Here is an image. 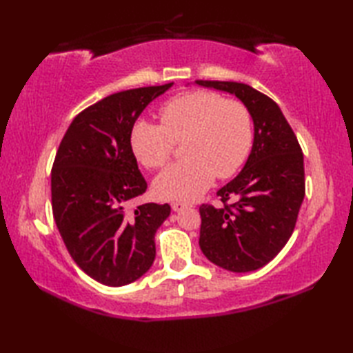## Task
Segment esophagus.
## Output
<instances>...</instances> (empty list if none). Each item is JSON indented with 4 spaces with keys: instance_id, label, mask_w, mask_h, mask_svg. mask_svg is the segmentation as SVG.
<instances>
[{
    "instance_id": "esophagus-1",
    "label": "esophagus",
    "mask_w": 353,
    "mask_h": 353,
    "mask_svg": "<svg viewBox=\"0 0 353 353\" xmlns=\"http://www.w3.org/2000/svg\"><path fill=\"white\" fill-rule=\"evenodd\" d=\"M186 206V203H183V201H171V208H172V211L174 212H179V211H182V209H185Z\"/></svg>"
}]
</instances>
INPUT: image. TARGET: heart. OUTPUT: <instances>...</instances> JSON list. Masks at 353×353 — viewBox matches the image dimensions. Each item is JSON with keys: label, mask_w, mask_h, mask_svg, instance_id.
I'll list each match as a JSON object with an SVG mask.
<instances>
[{"label": "heart", "mask_w": 353, "mask_h": 353, "mask_svg": "<svg viewBox=\"0 0 353 353\" xmlns=\"http://www.w3.org/2000/svg\"><path fill=\"white\" fill-rule=\"evenodd\" d=\"M159 121L137 119L129 142L134 157L145 168L156 170L168 162L176 142L183 141L185 159L165 168L153 182L161 199H196L211 186L215 174L234 176L250 154L253 119L238 100L197 89L163 103Z\"/></svg>", "instance_id": "obj_1"}]
</instances>
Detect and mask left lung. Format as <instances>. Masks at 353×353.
I'll return each instance as SVG.
<instances>
[{
	"instance_id": "obj_1",
	"label": "left lung",
	"mask_w": 353,
	"mask_h": 353,
	"mask_svg": "<svg viewBox=\"0 0 353 353\" xmlns=\"http://www.w3.org/2000/svg\"><path fill=\"white\" fill-rule=\"evenodd\" d=\"M196 83L236 95L253 118L249 159L234 181L216 191L223 205L199 208V244L205 256L229 272H253L283 249L296 228L305 197L302 148L279 106L265 94L238 81Z\"/></svg>"
}]
</instances>
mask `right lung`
<instances>
[{"label":"right lung","instance_id":"add662e5","mask_svg":"<svg viewBox=\"0 0 353 353\" xmlns=\"http://www.w3.org/2000/svg\"><path fill=\"white\" fill-rule=\"evenodd\" d=\"M172 83L127 89L81 110L51 168L52 216L74 262L109 287L132 283L156 256L154 235L170 205L125 206L147 190L129 134L150 101Z\"/></svg>","mask_w":353,"mask_h":353}]
</instances>
